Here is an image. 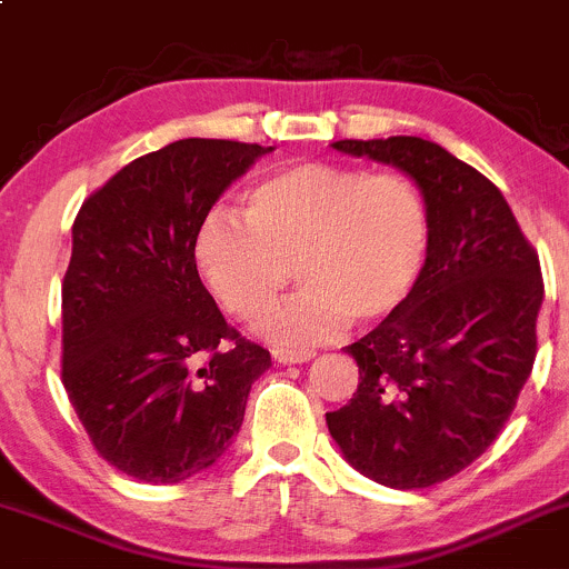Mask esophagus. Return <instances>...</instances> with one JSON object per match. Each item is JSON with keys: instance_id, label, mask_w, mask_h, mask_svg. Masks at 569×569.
Returning <instances> with one entry per match:
<instances>
[{"instance_id": "34e87169", "label": "esophagus", "mask_w": 569, "mask_h": 569, "mask_svg": "<svg viewBox=\"0 0 569 569\" xmlns=\"http://www.w3.org/2000/svg\"><path fill=\"white\" fill-rule=\"evenodd\" d=\"M273 361L277 365H303V361L315 359L312 350H290V348H273Z\"/></svg>"}]
</instances>
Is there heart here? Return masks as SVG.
Masks as SVG:
<instances>
[{"label": "heart", "mask_w": 569, "mask_h": 569, "mask_svg": "<svg viewBox=\"0 0 569 569\" xmlns=\"http://www.w3.org/2000/svg\"><path fill=\"white\" fill-rule=\"evenodd\" d=\"M243 218L210 210L194 232V266L238 320H254L292 266L303 287L260 320L284 345L323 342L353 318L386 320L411 298L427 260V204L395 172L290 163L246 191Z\"/></svg>", "instance_id": "obj_1"}]
</instances>
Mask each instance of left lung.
Segmentation results:
<instances>
[{"instance_id":"left-lung-1","label":"left lung","mask_w":569,"mask_h":569,"mask_svg":"<svg viewBox=\"0 0 569 569\" xmlns=\"http://www.w3.org/2000/svg\"><path fill=\"white\" fill-rule=\"evenodd\" d=\"M419 186L430 219L411 298L348 353L361 383L326 413L345 460L378 485L430 488L471 466L507 425L537 353L542 273L507 199L419 137L342 139Z\"/></svg>"}]
</instances>
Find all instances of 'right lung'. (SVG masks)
I'll return each instance as SVG.
<instances>
[{"label":"right lung","instance_id":"add662e5","mask_svg":"<svg viewBox=\"0 0 569 569\" xmlns=\"http://www.w3.org/2000/svg\"><path fill=\"white\" fill-rule=\"evenodd\" d=\"M273 148L178 139L81 204L62 282V383L92 447L142 482L216 466L271 353L227 326L194 266V232Z\"/></svg>","mask_w":569,"mask_h":569}]
</instances>
